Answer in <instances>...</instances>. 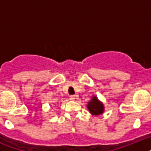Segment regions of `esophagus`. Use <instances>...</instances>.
Returning <instances> with one entry per match:
<instances>
[{
  "instance_id": "1",
  "label": "esophagus",
  "mask_w": 151,
  "mask_h": 151,
  "mask_svg": "<svg viewBox=\"0 0 151 151\" xmlns=\"http://www.w3.org/2000/svg\"><path fill=\"white\" fill-rule=\"evenodd\" d=\"M75 98H76L75 95H70V96H69V99L71 100V101H74Z\"/></svg>"
}]
</instances>
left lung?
<instances>
[{
  "instance_id": "left-lung-1",
  "label": "left lung",
  "mask_w": 151,
  "mask_h": 151,
  "mask_svg": "<svg viewBox=\"0 0 151 151\" xmlns=\"http://www.w3.org/2000/svg\"><path fill=\"white\" fill-rule=\"evenodd\" d=\"M89 112L94 116H99L104 111V106L97 99L96 96H93L87 105Z\"/></svg>"
}]
</instances>
